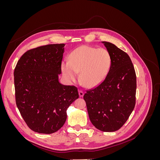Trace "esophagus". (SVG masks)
Listing matches in <instances>:
<instances>
[{
    "instance_id": "34e87169",
    "label": "esophagus",
    "mask_w": 160,
    "mask_h": 160,
    "mask_svg": "<svg viewBox=\"0 0 160 160\" xmlns=\"http://www.w3.org/2000/svg\"><path fill=\"white\" fill-rule=\"evenodd\" d=\"M83 95H84V93H83V92L81 90H79V95L80 98H81V97H83Z\"/></svg>"
}]
</instances>
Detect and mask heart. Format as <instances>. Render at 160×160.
<instances>
[{
    "label": "heart",
    "mask_w": 160,
    "mask_h": 160,
    "mask_svg": "<svg viewBox=\"0 0 160 160\" xmlns=\"http://www.w3.org/2000/svg\"><path fill=\"white\" fill-rule=\"evenodd\" d=\"M111 65L109 52L104 48L82 46L72 51L69 61L62 62V75L69 82L77 80V73L85 86H96L107 76Z\"/></svg>",
    "instance_id": "b5f03b06"
}]
</instances>
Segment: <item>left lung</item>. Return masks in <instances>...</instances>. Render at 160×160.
<instances>
[{
    "label": "left lung",
    "instance_id": "1",
    "mask_svg": "<svg viewBox=\"0 0 160 160\" xmlns=\"http://www.w3.org/2000/svg\"><path fill=\"white\" fill-rule=\"evenodd\" d=\"M111 57L103 81L83 95L91 122L102 132H115L127 122L135 105L136 75L126 52L103 41Z\"/></svg>",
    "mask_w": 160,
    "mask_h": 160
}]
</instances>
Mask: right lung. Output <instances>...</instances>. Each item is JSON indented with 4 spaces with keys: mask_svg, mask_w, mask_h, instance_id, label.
<instances>
[{
    "mask_svg": "<svg viewBox=\"0 0 160 160\" xmlns=\"http://www.w3.org/2000/svg\"><path fill=\"white\" fill-rule=\"evenodd\" d=\"M65 44L27 51L14 71L17 108L28 127L39 133L56 132L67 119V109L79 98L75 86L59 82Z\"/></svg>",
    "mask_w": 160,
    "mask_h": 160,
    "instance_id": "add662e5",
    "label": "right lung"
}]
</instances>
